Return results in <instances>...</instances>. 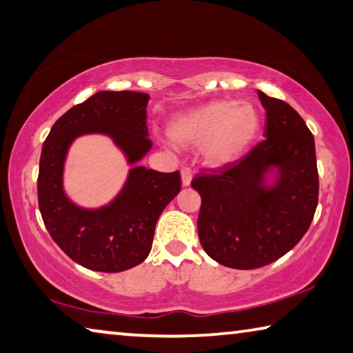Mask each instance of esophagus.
I'll return each mask as SVG.
<instances>
[{
    "label": "esophagus",
    "mask_w": 353,
    "mask_h": 353,
    "mask_svg": "<svg viewBox=\"0 0 353 353\" xmlns=\"http://www.w3.org/2000/svg\"><path fill=\"white\" fill-rule=\"evenodd\" d=\"M190 181H192V172H190V169H188L186 167V169L181 170V183L184 188H188Z\"/></svg>",
    "instance_id": "esophagus-1"
}]
</instances>
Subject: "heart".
<instances>
[{
    "instance_id": "obj_1",
    "label": "heart",
    "mask_w": 353,
    "mask_h": 353,
    "mask_svg": "<svg viewBox=\"0 0 353 353\" xmlns=\"http://www.w3.org/2000/svg\"><path fill=\"white\" fill-rule=\"evenodd\" d=\"M261 130V114L250 102L221 99L175 116L169 138L178 147L203 145L206 164L223 167L243 157Z\"/></svg>"
}]
</instances>
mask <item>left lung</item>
I'll use <instances>...</instances> for the list:
<instances>
[{
	"label": "left lung",
	"mask_w": 353,
	"mask_h": 353,
	"mask_svg": "<svg viewBox=\"0 0 353 353\" xmlns=\"http://www.w3.org/2000/svg\"><path fill=\"white\" fill-rule=\"evenodd\" d=\"M265 139L234 163L192 180L201 196L199 237L225 267L254 270L281 259L310 228L319 178L313 134L293 107L259 91ZM276 171L274 184L268 173Z\"/></svg>",
	"instance_id": "left-lung-1"
}]
</instances>
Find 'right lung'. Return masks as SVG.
Wrapping results in <instances>:
<instances>
[{
    "instance_id": "1",
    "label": "right lung",
    "mask_w": 353,
    "mask_h": 353,
    "mask_svg": "<svg viewBox=\"0 0 353 353\" xmlns=\"http://www.w3.org/2000/svg\"><path fill=\"white\" fill-rule=\"evenodd\" d=\"M148 99L145 92L99 91L59 117L43 144L37 181L43 223L60 250L88 270L119 273L144 262L161 212L181 190L178 170L163 173L138 165L152 148ZM91 132L110 135L135 164L117 199L97 210L77 207L63 190L67 148L79 135Z\"/></svg>"
}]
</instances>
